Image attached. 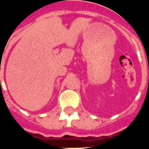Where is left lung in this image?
I'll use <instances>...</instances> for the list:
<instances>
[{
	"label": "left lung",
	"instance_id": "1",
	"mask_svg": "<svg viewBox=\"0 0 149 149\" xmlns=\"http://www.w3.org/2000/svg\"><path fill=\"white\" fill-rule=\"evenodd\" d=\"M148 82H149V80H148Z\"/></svg>",
	"mask_w": 149,
	"mask_h": 149
}]
</instances>
